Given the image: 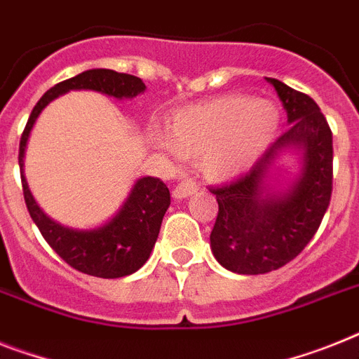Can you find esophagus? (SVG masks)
Segmentation results:
<instances>
[{"label": "esophagus", "instance_id": "obj_1", "mask_svg": "<svg viewBox=\"0 0 359 359\" xmlns=\"http://www.w3.org/2000/svg\"><path fill=\"white\" fill-rule=\"evenodd\" d=\"M197 189H198V186L195 184V182H191V180H182V182H179V184L175 186L173 197L175 198H186V197H189V195H194Z\"/></svg>", "mask_w": 359, "mask_h": 359}]
</instances>
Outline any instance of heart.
Masks as SVG:
<instances>
[{
  "label": "heart",
  "mask_w": 359,
  "mask_h": 359,
  "mask_svg": "<svg viewBox=\"0 0 359 359\" xmlns=\"http://www.w3.org/2000/svg\"><path fill=\"white\" fill-rule=\"evenodd\" d=\"M279 123L276 105L248 96H219L175 114L158 140L164 151L197 158L212 180L233 179L257 161L272 142Z\"/></svg>",
  "instance_id": "heart-1"
}]
</instances>
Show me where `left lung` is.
I'll use <instances>...</instances> for the list:
<instances>
[{"label": "left lung", "instance_id": "8db88e82", "mask_svg": "<svg viewBox=\"0 0 359 359\" xmlns=\"http://www.w3.org/2000/svg\"><path fill=\"white\" fill-rule=\"evenodd\" d=\"M287 109L290 128L263 158L228 184L210 188L219 213L210 245L226 270L257 276L277 270L303 252L323 221L332 197V131L309 95L268 78ZM304 151L300 177L287 192L266 184L273 161L283 149Z\"/></svg>", "mask_w": 359, "mask_h": 359}]
</instances>
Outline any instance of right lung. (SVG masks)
I'll return each instance as SVG.
<instances>
[{
    "instance_id": "right-lung-1",
    "label": "right lung",
    "mask_w": 359,
    "mask_h": 359,
    "mask_svg": "<svg viewBox=\"0 0 359 359\" xmlns=\"http://www.w3.org/2000/svg\"><path fill=\"white\" fill-rule=\"evenodd\" d=\"M72 89H91L114 98H133L144 93L146 86L140 78L133 74L116 72L111 69L83 71L82 74L56 83L41 96L29 116L20 140L18 158H20L23 197H25L27 210L43 239L69 266L78 272L104 277V279H116L137 272L149 259L161 231L164 213L171 204L170 189L161 179L155 177L138 179L126 203L120 208V212L107 224L95 230H71L54 222L41 212L23 175L27 140L45 105Z\"/></svg>"
}]
</instances>
